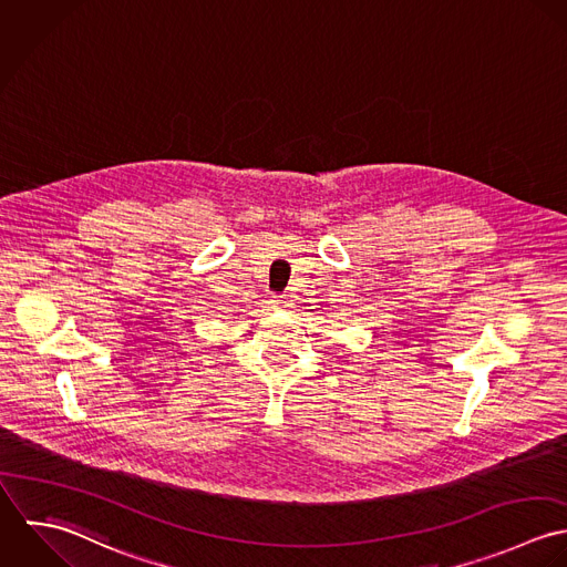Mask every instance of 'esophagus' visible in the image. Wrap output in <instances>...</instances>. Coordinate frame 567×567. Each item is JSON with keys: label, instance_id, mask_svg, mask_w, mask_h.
Wrapping results in <instances>:
<instances>
[{"label": "esophagus", "instance_id": "esophagus-1", "mask_svg": "<svg viewBox=\"0 0 567 567\" xmlns=\"http://www.w3.org/2000/svg\"><path fill=\"white\" fill-rule=\"evenodd\" d=\"M271 305H274L276 309H282V307H287V298H285V296H274V298H271Z\"/></svg>", "mask_w": 567, "mask_h": 567}]
</instances>
